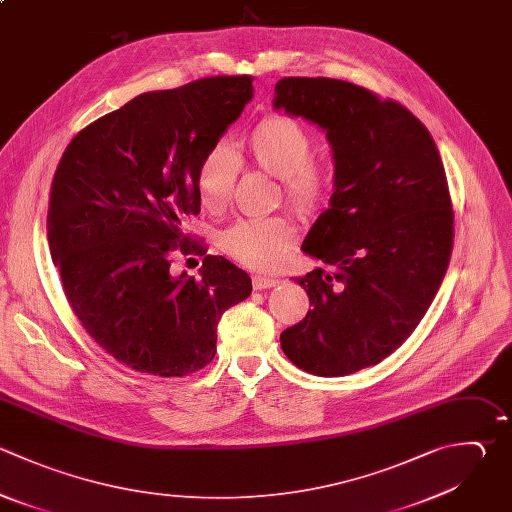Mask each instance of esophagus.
<instances>
[{"label":"esophagus","mask_w":512,"mask_h":512,"mask_svg":"<svg viewBox=\"0 0 512 512\" xmlns=\"http://www.w3.org/2000/svg\"><path fill=\"white\" fill-rule=\"evenodd\" d=\"M280 280L278 278H272V276H262V274H256L252 276V284H254V290H266V288H272L276 286Z\"/></svg>","instance_id":"1"}]
</instances>
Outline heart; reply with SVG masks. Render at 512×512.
Segmentation results:
<instances>
[{
    "label": "heart",
    "mask_w": 512,
    "mask_h": 512,
    "mask_svg": "<svg viewBox=\"0 0 512 512\" xmlns=\"http://www.w3.org/2000/svg\"><path fill=\"white\" fill-rule=\"evenodd\" d=\"M314 144V134L284 114L262 118L242 142L248 164L280 178L286 200L302 214L318 210L332 186L328 164L312 158ZM238 174L240 158L226 144L210 148L196 172L200 202L210 212H222L232 200ZM294 240L296 228L288 218H242L222 232L220 246L246 266L270 268Z\"/></svg>",
    "instance_id": "b5f03b06"
}]
</instances>
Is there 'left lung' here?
<instances>
[{"label": "left lung", "instance_id": "8db88e82", "mask_svg": "<svg viewBox=\"0 0 512 512\" xmlns=\"http://www.w3.org/2000/svg\"><path fill=\"white\" fill-rule=\"evenodd\" d=\"M274 108L318 124L334 194L302 252L328 264L296 282L312 310L280 334L316 376L378 364L418 326L446 274L454 212L438 148L404 106L332 78H282Z\"/></svg>", "mask_w": 512, "mask_h": 512}]
</instances>
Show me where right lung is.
<instances>
[{
	"mask_svg": "<svg viewBox=\"0 0 512 512\" xmlns=\"http://www.w3.org/2000/svg\"><path fill=\"white\" fill-rule=\"evenodd\" d=\"M252 100V76L146 92L86 126L50 192L48 242L66 298L94 342L136 372L186 376L212 362L222 314L250 276L208 254L174 276L172 254L204 256L184 230L200 214L196 172Z\"/></svg>",
	"mask_w": 512,
	"mask_h": 512,
	"instance_id": "1",
	"label": "right lung"
}]
</instances>
